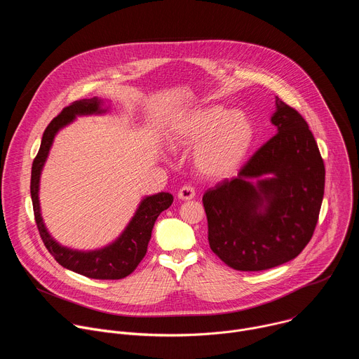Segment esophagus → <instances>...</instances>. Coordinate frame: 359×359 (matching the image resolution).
<instances>
[{"label": "esophagus", "instance_id": "1", "mask_svg": "<svg viewBox=\"0 0 359 359\" xmlns=\"http://www.w3.org/2000/svg\"><path fill=\"white\" fill-rule=\"evenodd\" d=\"M177 197L180 200H191L194 198V189L191 186H183L177 193Z\"/></svg>", "mask_w": 359, "mask_h": 359}]
</instances>
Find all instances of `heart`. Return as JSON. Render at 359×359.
<instances>
[{
	"label": "heart",
	"mask_w": 359,
	"mask_h": 359,
	"mask_svg": "<svg viewBox=\"0 0 359 359\" xmlns=\"http://www.w3.org/2000/svg\"><path fill=\"white\" fill-rule=\"evenodd\" d=\"M254 139L255 129L248 115L223 105L182 111L173 116L166 133L170 149L193 147L196 172L210 180L233 176L247 159Z\"/></svg>",
	"instance_id": "heart-1"
}]
</instances>
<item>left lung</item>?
<instances>
[{"instance_id": "left-lung-1", "label": "left lung", "mask_w": 359, "mask_h": 359, "mask_svg": "<svg viewBox=\"0 0 359 359\" xmlns=\"http://www.w3.org/2000/svg\"><path fill=\"white\" fill-rule=\"evenodd\" d=\"M276 135L238 176L203 196L209 244L238 271L284 264L313 237L324 196L325 168L304 118L276 96Z\"/></svg>"}]
</instances>
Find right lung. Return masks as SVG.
<instances>
[{
	"mask_svg": "<svg viewBox=\"0 0 359 359\" xmlns=\"http://www.w3.org/2000/svg\"><path fill=\"white\" fill-rule=\"evenodd\" d=\"M109 111L111 100L97 96L76 100L71 107H67L57 118L50 121L45 129L41 147L32 163L31 172V198L34 215L45 247L62 267L81 276L97 280L125 278L137 267L147 251V244L156 219L163 210L169 209L173 203V196L166 191L144 196L123 231L112 243L100 248H71L62 245L50 236L41 213L39 182L55 136L60 130L71 125L79 116H100L109 114Z\"/></svg>",
	"mask_w": 359,
	"mask_h": 359,
	"instance_id": "right-lung-1",
	"label": "right lung"
}]
</instances>
